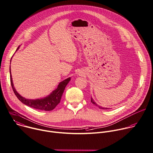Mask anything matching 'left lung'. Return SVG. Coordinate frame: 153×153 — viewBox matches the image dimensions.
Instances as JSON below:
<instances>
[{
	"instance_id": "obj_1",
	"label": "left lung",
	"mask_w": 153,
	"mask_h": 153,
	"mask_svg": "<svg viewBox=\"0 0 153 153\" xmlns=\"http://www.w3.org/2000/svg\"><path fill=\"white\" fill-rule=\"evenodd\" d=\"M91 103H92L93 105H94L95 106L98 107L99 109H109V108H103V107H102V106H99L98 105H97V104L95 102L94 99H93L92 97H91Z\"/></svg>"
}]
</instances>
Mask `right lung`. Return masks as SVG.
I'll return each instance as SVG.
<instances>
[{
  "label": "right lung",
  "instance_id": "right-lung-1",
  "mask_svg": "<svg viewBox=\"0 0 153 153\" xmlns=\"http://www.w3.org/2000/svg\"><path fill=\"white\" fill-rule=\"evenodd\" d=\"M19 47L17 48L16 51L19 50ZM10 73L11 84L13 91L15 95L17 96V98L21 101L22 103H23L26 106H28L32 108L45 111H52L60 103V101H61L62 95L63 94V92L64 91V89L66 86L67 85V84L68 83V82L71 80V77H68L64 80L63 81L59 83L56 89L53 91L49 95H48L45 97H43L41 98H37L35 100L27 99L22 97L20 94H19L16 91V88H14L13 82L11 72V67H10Z\"/></svg>",
  "mask_w": 153,
  "mask_h": 153
}]
</instances>
